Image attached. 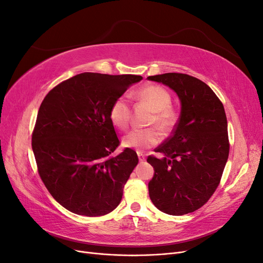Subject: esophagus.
Masks as SVG:
<instances>
[{
  "label": "esophagus",
  "instance_id": "esophagus-1",
  "mask_svg": "<svg viewBox=\"0 0 263 263\" xmlns=\"http://www.w3.org/2000/svg\"><path fill=\"white\" fill-rule=\"evenodd\" d=\"M137 155H138V158H139V162H140V163H142V162H144V161L146 160V156H145L144 154H142L141 151H138Z\"/></svg>",
  "mask_w": 263,
  "mask_h": 263
}]
</instances>
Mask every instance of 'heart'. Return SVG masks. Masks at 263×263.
Wrapping results in <instances>:
<instances>
[{"label":"heart","instance_id":"obj_1","mask_svg":"<svg viewBox=\"0 0 263 263\" xmlns=\"http://www.w3.org/2000/svg\"><path fill=\"white\" fill-rule=\"evenodd\" d=\"M137 98L148 104L154 112L150 124H156L163 132H170L178 122V112L171 106L170 92L160 85H148L137 92ZM109 119L119 129L128 127L132 116V106L127 95L115 99L108 110ZM161 140V134L156 127L133 129L123 138L127 148L142 150L157 145Z\"/></svg>","mask_w":263,"mask_h":263}]
</instances>
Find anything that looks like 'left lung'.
Here are the masks:
<instances>
[{
  "instance_id": "1",
  "label": "left lung",
  "mask_w": 263,
  "mask_h": 263,
  "mask_svg": "<svg viewBox=\"0 0 263 263\" xmlns=\"http://www.w3.org/2000/svg\"><path fill=\"white\" fill-rule=\"evenodd\" d=\"M148 80L168 85L181 101L171 136L155 149L163 154L147 161L155 174L150 200L165 214L180 216L198 210L216 191L229 155L224 105L211 87L184 73H163Z\"/></svg>"
}]
</instances>
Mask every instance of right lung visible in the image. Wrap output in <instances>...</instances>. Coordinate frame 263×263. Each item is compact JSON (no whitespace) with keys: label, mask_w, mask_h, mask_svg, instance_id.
<instances>
[{"label":"right lung","mask_w":263,"mask_h":263,"mask_svg":"<svg viewBox=\"0 0 263 263\" xmlns=\"http://www.w3.org/2000/svg\"><path fill=\"white\" fill-rule=\"evenodd\" d=\"M141 79L84 72L55 85L42 102L31 148L45 186L68 211L102 216L121 203L138 156L130 148L112 156L119 140L108 110Z\"/></svg>","instance_id":"obj_1"}]
</instances>
